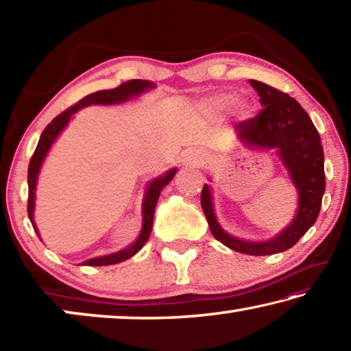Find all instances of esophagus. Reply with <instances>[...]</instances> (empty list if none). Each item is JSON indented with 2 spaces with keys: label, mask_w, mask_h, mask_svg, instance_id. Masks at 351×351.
<instances>
[{
  "label": "esophagus",
  "mask_w": 351,
  "mask_h": 351,
  "mask_svg": "<svg viewBox=\"0 0 351 351\" xmlns=\"http://www.w3.org/2000/svg\"><path fill=\"white\" fill-rule=\"evenodd\" d=\"M189 162L198 167V165H203L206 162V158L204 154H201L199 152H192L189 154Z\"/></svg>",
  "instance_id": "1"
}]
</instances>
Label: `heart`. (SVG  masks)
<instances>
[{
    "instance_id": "b5f03b06",
    "label": "heart",
    "mask_w": 351,
    "mask_h": 351,
    "mask_svg": "<svg viewBox=\"0 0 351 351\" xmlns=\"http://www.w3.org/2000/svg\"><path fill=\"white\" fill-rule=\"evenodd\" d=\"M234 97L230 94H221V96H217L215 99H212L209 102V106L212 110H224L228 106L232 105Z\"/></svg>"
}]
</instances>
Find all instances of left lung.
<instances>
[{"label": "left lung", "instance_id": "obj_1", "mask_svg": "<svg viewBox=\"0 0 351 351\" xmlns=\"http://www.w3.org/2000/svg\"><path fill=\"white\" fill-rule=\"evenodd\" d=\"M263 108L255 117L237 125V136L247 148L277 150L299 192L294 221L276 239L261 243L243 241L219 228L213 213L209 186L201 192V207L212 235L224 246L247 255H272L293 247L316 223L325 192L324 148L317 128L294 97L258 80H249Z\"/></svg>", "mask_w": 351, "mask_h": 351}]
</instances>
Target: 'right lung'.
<instances>
[{
  "mask_svg": "<svg viewBox=\"0 0 351 351\" xmlns=\"http://www.w3.org/2000/svg\"><path fill=\"white\" fill-rule=\"evenodd\" d=\"M153 86L154 85L152 82L134 79V80L123 82L122 85H119L117 88H114V90H104V91H96L93 94H88L86 97L79 100L75 105L69 106L68 110L60 112V114H58L51 123H47V127L43 130V133H41V136H40L37 148H35V152L31 158V162H29V169H27V186H29L27 215H29V219H31L34 229H35V224L32 219L34 218V213H32L34 212V199H35L34 192H35V186H37L38 171H40L41 164H43L46 153L49 152L52 142L56 141V138L60 134L62 130L66 127V123L69 122L71 116H73L77 110H80V108H83V106H88V105H94V104L112 105V104L125 102V100H128L130 97L138 96V94L144 93L145 90H150V88H153ZM175 171H176L175 169L170 170L167 175L156 178V180L152 181L150 186H148L145 198H144V204H142V215L144 217H142V230H141L139 239L136 240L132 246L122 249V251L111 254V255H105V257L86 260V261H83V265H88V266L116 265V263H121V261L127 260L130 257H133L136 252H139V249L145 245V241L148 240V237H150V234H152L154 207H156L159 193H161V190L164 189L165 184H169L171 178L175 176ZM35 232H37V229H35ZM37 235H38V232H37Z\"/></svg>",
  "mask_w": 351,
  "mask_h": 351,
  "instance_id": "right-lung-1",
  "label": "right lung"
}]
</instances>
